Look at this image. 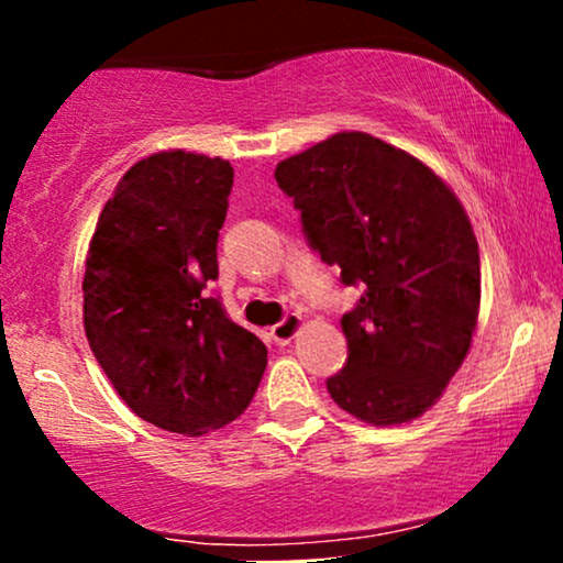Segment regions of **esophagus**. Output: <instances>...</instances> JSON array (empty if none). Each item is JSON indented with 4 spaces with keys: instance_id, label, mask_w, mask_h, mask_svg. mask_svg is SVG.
I'll return each instance as SVG.
<instances>
[{
    "instance_id": "obj_1",
    "label": "esophagus",
    "mask_w": 563,
    "mask_h": 563,
    "mask_svg": "<svg viewBox=\"0 0 563 563\" xmlns=\"http://www.w3.org/2000/svg\"><path fill=\"white\" fill-rule=\"evenodd\" d=\"M301 328V318L299 314H286L277 325H273V339L277 344H290V339H294L296 331Z\"/></svg>"
}]
</instances>
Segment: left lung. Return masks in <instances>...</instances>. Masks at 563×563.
Instances as JSON below:
<instances>
[{
	"instance_id": "obj_1",
	"label": "left lung",
	"mask_w": 563,
	"mask_h": 563,
	"mask_svg": "<svg viewBox=\"0 0 563 563\" xmlns=\"http://www.w3.org/2000/svg\"><path fill=\"white\" fill-rule=\"evenodd\" d=\"M275 179L309 249L363 296L341 318L349 357L333 402L373 426L429 410L466 360L479 318V245L429 166L365 132L280 161Z\"/></svg>"
}]
</instances>
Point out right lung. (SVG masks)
I'll use <instances>...</instances> for the list:
<instances>
[{
  "instance_id": "right-lung-1",
  "label": "right lung",
  "mask_w": 563,
  "mask_h": 563,
  "mask_svg": "<svg viewBox=\"0 0 563 563\" xmlns=\"http://www.w3.org/2000/svg\"><path fill=\"white\" fill-rule=\"evenodd\" d=\"M230 161L169 151L137 161L97 219L84 273V331L142 421L200 437L235 421L267 346L206 294L232 190Z\"/></svg>"
}]
</instances>
